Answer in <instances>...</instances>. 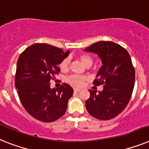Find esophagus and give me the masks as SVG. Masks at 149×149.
<instances>
[{"instance_id": "1", "label": "esophagus", "mask_w": 149, "mask_h": 149, "mask_svg": "<svg viewBox=\"0 0 149 149\" xmlns=\"http://www.w3.org/2000/svg\"><path fill=\"white\" fill-rule=\"evenodd\" d=\"M80 91H81V89H78V88H74V91L76 92V93H77V92H79Z\"/></svg>"}]
</instances>
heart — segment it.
Masks as SVG:
<instances>
[{
  "instance_id": "heart-1",
  "label": "heart",
  "mask_w": 149,
  "mask_h": 149,
  "mask_svg": "<svg viewBox=\"0 0 149 149\" xmlns=\"http://www.w3.org/2000/svg\"><path fill=\"white\" fill-rule=\"evenodd\" d=\"M79 58L82 63L87 67V66H91L93 63V58L91 56L88 55H81L79 56ZM70 65V58H65L60 62L59 68L61 72H65L68 69ZM85 77L83 76L77 75V74H73L71 75L67 78V81L69 84L74 86H81L85 81Z\"/></svg>"
}]
</instances>
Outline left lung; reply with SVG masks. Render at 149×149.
Segmentation results:
<instances>
[{
  "label": "left lung",
  "mask_w": 149,
  "mask_h": 149,
  "mask_svg": "<svg viewBox=\"0 0 149 149\" xmlns=\"http://www.w3.org/2000/svg\"><path fill=\"white\" fill-rule=\"evenodd\" d=\"M98 55L103 65L94 81L96 86L104 84L97 94L89 90L85 102L87 110L93 117L108 120L116 117L130 102L135 84V69L130 54L121 45L110 41H100L84 49Z\"/></svg>",
  "instance_id": "1"
}]
</instances>
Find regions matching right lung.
<instances>
[{
	"label": "right lung",
	"mask_w": 149,
	"mask_h": 149,
	"mask_svg": "<svg viewBox=\"0 0 149 149\" xmlns=\"http://www.w3.org/2000/svg\"><path fill=\"white\" fill-rule=\"evenodd\" d=\"M70 51L45 43L30 45L20 54L17 64L15 87L23 107L39 121L50 123L63 116L73 89L68 84L51 88L50 81L60 72L58 67Z\"/></svg>",
	"instance_id": "1"
}]
</instances>
